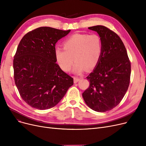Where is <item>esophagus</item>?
I'll list each match as a JSON object with an SVG mask.
<instances>
[{
  "instance_id": "1",
  "label": "esophagus",
  "mask_w": 146,
  "mask_h": 146,
  "mask_svg": "<svg viewBox=\"0 0 146 146\" xmlns=\"http://www.w3.org/2000/svg\"><path fill=\"white\" fill-rule=\"evenodd\" d=\"M74 83H78L80 80V78H77V77H74Z\"/></svg>"
}]
</instances>
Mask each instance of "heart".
Returning <instances> with one entry per match:
<instances>
[{
    "mask_svg": "<svg viewBox=\"0 0 146 146\" xmlns=\"http://www.w3.org/2000/svg\"><path fill=\"white\" fill-rule=\"evenodd\" d=\"M63 45V48L55 50L57 63L61 70L67 72L70 70L74 58L73 72L76 74L82 73L86 68L90 70L95 68L103 51L102 39L96 34H74Z\"/></svg>",
    "mask_w": 146,
    "mask_h": 146,
    "instance_id": "heart-1",
    "label": "heart"
}]
</instances>
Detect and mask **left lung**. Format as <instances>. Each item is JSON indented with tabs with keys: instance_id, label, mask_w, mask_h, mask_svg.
Wrapping results in <instances>:
<instances>
[{
	"instance_id": "left-lung-1",
	"label": "left lung",
	"mask_w": 146,
	"mask_h": 146,
	"mask_svg": "<svg viewBox=\"0 0 146 146\" xmlns=\"http://www.w3.org/2000/svg\"><path fill=\"white\" fill-rule=\"evenodd\" d=\"M88 29L101 38L103 51L99 62L86 78L89 87L82 94L90 108L104 112L117 106L128 90L131 63L124 43L119 36L102 25Z\"/></svg>"
}]
</instances>
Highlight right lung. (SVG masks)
<instances>
[{"instance_id": "obj_1", "label": "right lung", "mask_w": 146, "mask_h": 146, "mask_svg": "<svg viewBox=\"0 0 146 146\" xmlns=\"http://www.w3.org/2000/svg\"><path fill=\"white\" fill-rule=\"evenodd\" d=\"M71 30L38 28L21 40L13 59L14 79L19 94L33 108L56 106L73 85V79L56 63V44Z\"/></svg>"}]
</instances>
